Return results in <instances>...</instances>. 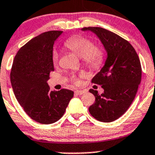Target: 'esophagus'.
Here are the masks:
<instances>
[{
	"label": "esophagus",
	"mask_w": 155,
	"mask_h": 155,
	"mask_svg": "<svg viewBox=\"0 0 155 155\" xmlns=\"http://www.w3.org/2000/svg\"><path fill=\"white\" fill-rule=\"evenodd\" d=\"M85 91L84 90H76V91H75V94L76 95H81L82 94L85 93Z\"/></svg>",
	"instance_id": "34e87169"
}]
</instances>
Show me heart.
I'll return each mask as SVG.
<instances>
[{
  "label": "heart",
  "mask_w": 155,
  "mask_h": 155,
  "mask_svg": "<svg viewBox=\"0 0 155 155\" xmlns=\"http://www.w3.org/2000/svg\"><path fill=\"white\" fill-rule=\"evenodd\" d=\"M64 46L79 57L82 58L84 63L89 68L99 70L104 65L105 61V51L102 47L95 46L94 42L90 39L82 36H75L65 42ZM58 53L56 51H53L52 63L54 66L58 63ZM72 82L77 84L79 80L77 77L73 76Z\"/></svg>",
  "instance_id": "b5f03b06"
}]
</instances>
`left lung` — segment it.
<instances>
[{
	"label": "left lung",
	"instance_id": "left-lung-1",
	"mask_svg": "<svg viewBox=\"0 0 155 155\" xmlns=\"http://www.w3.org/2000/svg\"><path fill=\"white\" fill-rule=\"evenodd\" d=\"M82 31L94 33L107 52L105 64L91 80L104 91L99 94L97 91L89 90L95 97L89 112L98 121L112 122L124 114L135 98L142 78L140 58L127 40L112 31L98 27Z\"/></svg>",
	"mask_w": 155,
	"mask_h": 155
}]
</instances>
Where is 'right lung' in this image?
<instances>
[{
  "label": "right lung",
  "mask_w": 155,
  "mask_h": 155,
  "mask_svg": "<svg viewBox=\"0 0 155 155\" xmlns=\"http://www.w3.org/2000/svg\"><path fill=\"white\" fill-rule=\"evenodd\" d=\"M62 32L50 31L31 39L18 50L11 69L15 98L27 115L40 124L58 121L73 97V91H52L47 83L54 71L53 45Z\"/></svg>",
  "instance_id": "obj_1"
}]
</instances>
